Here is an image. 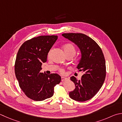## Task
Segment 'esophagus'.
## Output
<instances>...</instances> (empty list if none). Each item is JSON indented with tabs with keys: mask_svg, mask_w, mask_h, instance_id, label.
I'll return each instance as SVG.
<instances>
[{
	"mask_svg": "<svg viewBox=\"0 0 122 122\" xmlns=\"http://www.w3.org/2000/svg\"><path fill=\"white\" fill-rule=\"evenodd\" d=\"M67 78H66V77H61V81H66V80H67Z\"/></svg>",
	"mask_w": 122,
	"mask_h": 122,
	"instance_id": "34e87169",
	"label": "esophagus"
}]
</instances>
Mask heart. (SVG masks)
Returning a JSON list of instances; mask_svg holds the SVG:
<instances>
[{
	"mask_svg": "<svg viewBox=\"0 0 122 122\" xmlns=\"http://www.w3.org/2000/svg\"><path fill=\"white\" fill-rule=\"evenodd\" d=\"M63 50L65 51L66 54H75L76 53V49L74 47V46L71 44H67L63 46ZM51 52H49L48 53V55H50ZM62 72H63V70L61 71Z\"/></svg>",
	"mask_w": 122,
	"mask_h": 122,
	"instance_id": "heart-1",
	"label": "heart"
}]
</instances>
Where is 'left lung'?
I'll list each match as a JSON object with an SVG mask.
<instances>
[{"mask_svg":"<svg viewBox=\"0 0 122 122\" xmlns=\"http://www.w3.org/2000/svg\"><path fill=\"white\" fill-rule=\"evenodd\" d=\"M62 36L78 46L81 58L77 68L84 74L80 80L70 77L75 88L69 92L70 98L85 101L92 98L102 87L106 78V62L102 51L96 41L83 34L69 33Z\"/></svg>","mask_w":122,"mask_h":122,"instance_id":"8db88e82","label":"left lung"}]
</instances>
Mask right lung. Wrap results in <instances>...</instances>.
Returning a JSON list of instances; mask_svg holds the SVG:
<instances>
[{"mask_svg": "<svg viewBox=\"0 0 122 122\" xmlns=\"http://www.w3.org/2000/svg\"><path fill=\"white\" fill-rule=\"evenodd\" d=\"M57 36H41L26 41L19 48L15 63V74L19 86L28 98L43 101L54 94V86L61 78L57 74L41 72V65L47 61L48 53Z\"/></svg>", "mask_w": 122, "mask_h": 122, "instance_id": "1", "label": "right lung"}]
</instances>
